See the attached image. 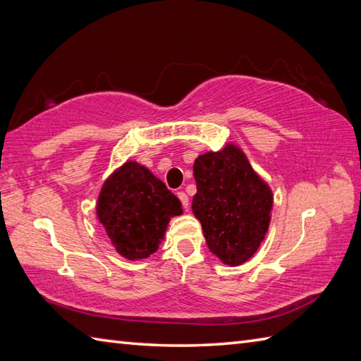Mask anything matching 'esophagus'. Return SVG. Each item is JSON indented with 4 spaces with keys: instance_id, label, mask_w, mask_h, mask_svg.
Wrapping results in <instances>:
<instances>
[{
    "instance_id": "1",
    "label": "esophagus",
    "mask_w": 361,
    "mask_h": 361,
    "mask_svg": "<svg viewBox=\"0 0 361 361\" xmlns=\"http://www.w3.org/2000/svg\"><path fill=\"white\" fill-rule=\"evenodd\" d=\"M177 197L180 198L183 207H184V209H189V197H188L186 194H184V192H178Z\"/></svg>"
}]
</instances>
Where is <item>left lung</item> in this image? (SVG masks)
<instances>
[{"label":"left lung","instance_id":"left-lung-1","mask_svg":"<svg viewBox=\"0 0 361 361\" xmlns=\"http://www.w3.org/2000/svg\"><path fill=\"white\" fill-rule=\"evenodd\" d=\"M194 177L197 194L192 211L201 223L209 250L224 264L247 262L269 228L272 190L233 145L200 155Z\"/></svg>","mask_w":361,"mask_h":361}]
</instances>
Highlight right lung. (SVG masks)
Returning a JSON list of instances; mask_svg holds the SVG:
<instances>
[{
	"label": "right lung",
	"instance_id": "obj_1",
	"mask_svg": "<svg viewBox=\"0 0 361 361\" xmlns=\"http://www.w3.org/2000/svg\"><path fill=\"white\" fill-rule=\"evenodd\" d=\"M180 214V200L135 161L124 163L104 181L97 203L99 223L116 252L128 259L154 254L171 216Z\"/></svg>",
	"mask_w": 361,
	"mask_h": 361
}]
</instances>
